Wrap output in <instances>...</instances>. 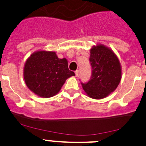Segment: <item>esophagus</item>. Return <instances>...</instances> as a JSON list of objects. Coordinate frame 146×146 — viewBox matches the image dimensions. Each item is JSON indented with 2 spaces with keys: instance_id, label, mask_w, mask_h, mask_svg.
I'll return each mask as SVG.
<instances>
[{
  "instance_id": "1",
  "label": "esophagus",
  "mask_w": 146,
  "mask_h": 146,
  "mask_svg": "<svg viewBox=\"0 0 146 146\" xmlns=\"http://www.w3.org/2000/svg\"><path fill=\"white\" fill-rule=\"evenodd\" d=\"M74 73H75V76H79V70H76Z\"/></svg>"
}]
</instances>
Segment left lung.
<instances>
[{
  "label": "left lung",
  "instance_id": "8db88e82",
  "mask_svg": "<svg viewBox=\"0 0 146 146\" xmlns=\"http://www.w3.org/2000/svg\"><path fill=\"white\" fill-rule=\"evenodd\" d=\"M92 73L91 79L82 88L88 96L102 99L114 92L121 79V66L113 50L104 44L93 46L89 57Z\"/></svg>",
  "mask_w": 146,
  "mask_h": 146
}]
</instances>
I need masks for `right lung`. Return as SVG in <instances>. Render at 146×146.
I'll return each instance as SVG.
<instances>
[{
    "label": "right lung",
    "mask_w": 146,
    "mask_h": 146,
    "mask_svg": "<svg viewBox=\"0 0 146 146\" xmlns=\"http://www.w3.org/2000/svg\"><path fill=\"white\" fill-rule=\"evenodd\" d=\"M75 76L68 68L67 59H60L55 52L40 50L26 60L23 76L31 92L42 98L57 94L67 79Z\"/></svg>",
    "instance_id": "1"
}]
</instances>
